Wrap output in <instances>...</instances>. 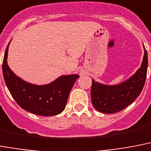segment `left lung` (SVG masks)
<instances>
[{"mask_svg":"<svg viewBox=\"0 0 151 151\" xmlns=\"http://www.w3.org/2000/svg\"><path fill=\"white\" fill-rule=\"evenodd\" d=\"M144 55L140 68L129 79L116 85H105L92 79L91 101L95 109L101 113L113 114L130 105L140 94L147 72V52L144 46Z\"/></svg>","mask_w":151,"mask_h":151,"instance_id":"8db88e82","label":"left lung"}]
</instances>
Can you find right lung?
Returning a JSON list of instances; mask_svg holds the SVG:
<instances>
[{
  "instance_id": "1",
  "label": "right lung",
  "mask_w": 151,
  "mask_h": 151,
  "mask_svg": "<svg viewBox=\"0 0 151 151\" xmlns=\"http://www.w3.org/2000/svg\"><path fill=\"white\" fill-rule=\"evenodd\" d=\"M10 42L4 53L2 71L6 86L14 101L22 109L37 115L54 116L61 113L79 75L61 76L46 85H35L24 81L14 74L8 65Z\"/></svg>"
}]
</instances>
